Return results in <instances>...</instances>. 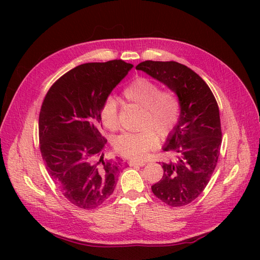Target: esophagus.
Listing matches in <instances>:
<instances>
[{
  "label": "esophagus",
  "instance_id": "obj_1",
  "mask_svg": "<svg viewBox=\"0 0 260 260\" xmlns=\"http://www.w3.org/2000/svg\"><path fill=\"white\" fill-rule=\"evenodd\" d=\"M127 163H128L129 167H144V165L146 164L143 161H128Z\"/></svg>",
  "mask_w": 260,
  "mask_h": 260
}]
</instances>
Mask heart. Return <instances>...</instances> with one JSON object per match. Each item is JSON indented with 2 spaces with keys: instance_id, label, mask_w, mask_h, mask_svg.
Wrapping results in <instances>:
<instances>
[{
  "instance_id": "heart-1",
  "label": "heart",
  "mask_w": 260,
  "mask_h": 260,
  "mask_svg": "<svg viewBox=\"0 0 260 260\" xmlns=\"http://www.w3.org/2000/svg\"><path fill=\"white\" fill-rule=\"evenodd\" d=\"M123 97L143 108L141 128L139 133H126L115 141V150L120 155L132 159L144 158L147 153L157 146V136L164 139L178 125L181 105L178 96L171 90H161L155 81L140 77L125 87ZM99 117L102 124L109 131H115L118 125L117 102L109 97L105 99ZM155 131V134L153 132Z\"/></svg>"
}]
</instances>
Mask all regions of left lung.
I'll return each instance as SVG.
<instances>
[{
  "mask_svg": "<svg viewBox=\"0 0 260 260\" xmlns=\"http://www.w3.org/2000/svg\"><path fill=\"white\" fill-rule=\"evenodd\" d=\"M136 69L163 82L179 97V123L163 147L175 158L162 163L163 176L152 191L170 207L186 206L206 189L217 167L222 142L217 101L206 81L182 63L146 60Z\"/></svg>",
  "mask_w": 260,
  "mask_h": 260,
  "instance_id": "8db88e82",
  "label": "left lung"
}]
</instances>
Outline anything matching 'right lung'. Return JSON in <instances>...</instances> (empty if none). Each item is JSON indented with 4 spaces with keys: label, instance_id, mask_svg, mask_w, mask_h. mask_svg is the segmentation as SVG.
I'll return each mask as SVG.
<instances>
[{
    "label": "right lung",
    "instance_id": "add662e5",
    "mask_svg": "<svg viewBox=\"0 0 260 260\" xmlns=\"http://www.w3.org/2000/svg\"><path fill=\"white\" fill-rule=\"evenodd\" d=\"M133 64L123 60L89 62L54 82L39 115V143L50 178L78 208L95 209L112 196L121 168L104 159L107 140L99 110Z\"/></svg>",
    "mask_w": 260,
    "mask_h": 260
}]
</instances>
